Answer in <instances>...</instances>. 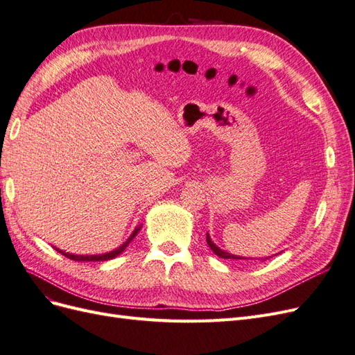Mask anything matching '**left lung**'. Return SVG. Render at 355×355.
<instances>
[{
  "label": "left lung",
  "instance_id": "left-lung-1",
  "mask_svg": "<svg viewBox=\"0 0 355 355\" xmlns=\"http://www.w3.org/2000/svg\"><path fill=\"white\" fill-rule=\"evenodd\" d=\"M207 244H209V247L210 249L214 252V254H218L219 257H223V259H245V257H239V256H234V254H230V253H227V252H223V250H220L219 247H216L214 245V243L210 240V237H209V234H207Z\"/></svg>",
  "mask_w": 355,
  "mask_h": 355
}]
</instances>
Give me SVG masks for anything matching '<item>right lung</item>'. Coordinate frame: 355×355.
I'll return each instance as SVG.
<instances>
[{
	"instance_id": "obj_1",
	"label": "right lung",
	"mask_w": 355,
	"mask_h": 355,
	"mask_svg": "<svg viewBox=\"0 0 355 355\" xmlns=\"http://www.w3.org/2000/svg\"><path fill=\"white\" fill-rule=\"evenodd\" d=\"M139 232V228H136L135 230V232L130 235V239H128L121 247H120V249H116V250H114V252H110V253H105V254H96V256H80V254H71V253H65V252H62V250H59V249H56V247H55V249L58 250V252H60L63 256H67V257H69V259H72V261H81V262H84V261H96V262H98V261H110V259H112V257H115V256H118V254H120L121 252H124V249H125V247L128 245V243H130L135 237H136V234Z\"/></svg>"
}]
</instances>
